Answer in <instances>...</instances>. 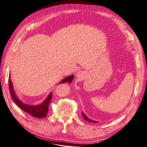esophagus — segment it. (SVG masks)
I'll use <instances>...</instances> for the list:
<instances>
[{"label": "esophagus", "instance_id": "obj_1", "mask_svg": "<svg viewBox=\"0 0 147 147\" xmlns=\"http://www.w3.org/2000/svg\"><path fill=\"white\" fill-rule=\"evenodd\" d=\"M84 74H85L84 72H83V71H79L78 73L76 74V76H77L78 78L82 79V78H83V75H84Z\"/></svg>", "mask_w": 147, "mask_h": 147}]
</instances>
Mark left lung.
Returning a JSON list of instances; mask_svg holds the SVG:
<instances>
[{"label": "left lung", "instance_id": "1", "mask_svg": "<svg viewBox=\"0 0 147 147\" xmlns=\"http://www.w3.org/2000/svg\"><path fill=\"white\" fill-rule=\"evenodd\" d=\"M82 115H83V118H84V119L86 120V121H87L88 122H93V123L97 122V121H95V120H92L90 119H89V118H88L87 116H86V115L84 113H83V112H82Z\"/></svg>", "mask_w": 147, "mask_h": 147}]
</instances>
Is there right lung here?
Returning <instances> with one entry per match:
<instances>
[{"mask_svg": "<svg viewBox=\"0 0 147 147\" xmlns=\"http://www.w3.org/2000/svg\"><path fill=\"white\" fill-rule=\"evenodd\" d=\"M74 78L73 75L69 76L66 77L60 83H71V82L73 81V79ZM59 83V84H60ZM9 92L11 96V98L13 100V101L16 103V105L18 106L20 108H21L22 110L25 111L26 113H28L30 114V115L33 116L34 117L37 118H44L46 117L47 115V113L48 112V106L51 99V96H52V92H50V94L48 95V96L47 97L44 101H43L41 105H25L23 103L21 100H20L16 95L14 92V89L13 87L12 82L11 80L10 75L9 76Z\"/></svg>", "mask_w": 147, "mask_h": 147, "instance_id": "right-lung-1", "label": "right lung"}]
</instances>
